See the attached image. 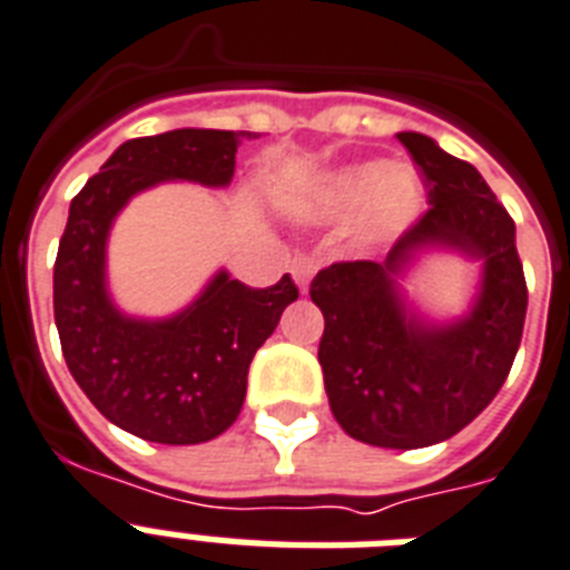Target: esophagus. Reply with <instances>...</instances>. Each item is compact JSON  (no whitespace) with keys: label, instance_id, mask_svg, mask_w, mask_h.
Wrapping results in <instances>:
<instances>
[{"label":"esophagus","instance_id":"1","mask_svg":"<svg viewBox=\"0 0 570 570\" xmlns=\"http://www.w3.org/2000/svg\"><path fill=\"white\" fill-rule=\"evenodd\" d=\"M316 266L318 263L313 261V257H307V254H298V257H293V263H289V269H293V277L301 293H307L309 281L316 275Z\"/></svg>","mask_w":570,"mask_h":570}]
</instances>
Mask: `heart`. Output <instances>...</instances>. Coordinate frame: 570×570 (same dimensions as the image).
<instances>
[{"instance_id": "obj_1", "label": "heart", "mask_w": 570, "mask_h": 570, "mask_svg": "<svg viewBox=\"0 0 570 570\" xmlns=\"http://www.w3.org/2000/svg\"><path fill=\"white\" fill-rule=\"evenodd\" d=\"M428 189L415 169L404 164H348L316 175L293 202L304 222L354 219V243L360 248H383L413 228L424 210Z\"/></svg>"}]
</instances>
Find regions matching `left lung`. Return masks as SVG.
Returning <instances> with one entry per match:
<instances>
[{
  "label": "left lung",
  "instance_id": "left-lung-1",
  "mask_svg": "<svg viewBox=\"0 0 570 570\" xmlns=\"http://www.w3.org/2000/svg\"><path fill=\"white\" fill-rule=\"evenodd\" d=\"M430 187V210L386 261L333 263L309 284L325 316L318 363L333 419L374 448L439 445L501 392L527 316L515 222L483 175L424 134L401 131ZM433 253L481 266L465 311L439 317L405 289Z\"/></svg>",
  "mask_w": 570,
  "mask_h": 570
}]
</instances>
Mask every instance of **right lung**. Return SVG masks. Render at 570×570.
<instances>
[{"mask_svg": "<svg viewBox=\"0 0 570 570\" xmlns=\"http://www.w3.org/2000/svg\"><path fill=\"white\" fill-rule=\"evenodd\" d=\"M254 131H178L122 142L69 205L55 261L60 348L92 406L157 445L210 442L237 421L248 365L295 298L293 277L252 289L216 269L169 316L125 313L110 293L108 239L134 196L169 180L225 189Z\"/></svg>", "mask_w": 570, "mask_h": 570, "instance_id": "obj_1", "label": "right lung"}]
</instances>
